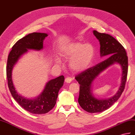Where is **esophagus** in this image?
I'll use <instances>...</instances> for the list:
<instances>
[{
    "instance_id": "obj_1",
    "label": "esophagus",
    "mask_w": 135,
    "mask_h": 135,
    "mask_svg": "<svg viewBox=\"0 0 135 135\" xmlns=\"http://www.w3.org/2000/svg\"><path fill=\"white\" fill-rule=\"evenodd\" d=\"M72 80H73V79H72L71 78H70V77H66V78H65V82H66V83H70L71 82Z\"/></svg>"
}]
</instances>
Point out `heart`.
<instances>
[{
	"label": "heart",
	"instance_id": "heart-1",
	"mask_svg": "<svg viewBox=\"0 0 135 135\" xmlns=\"http://www.w3.org/2000/svg\"><path fill=\"white\" fill-rule=\"evenodd\" d=\"M60 54L65 59H71L70 67L72 70L80 73L86 70L91 63L95 55V49L91 44L73 42L62 46ZM56 61L60 63L61 60L56 57Z\"/></svg>",
	"mask_w": 135,
	"mask_h": 135
}]
</instances>
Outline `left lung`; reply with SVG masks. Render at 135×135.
Segmentation results:
<instances>
[{
  "instance_id": "8db88e82",
  "label": "left lung",
  "mask_w": 135,
  "mask_h": 135,
  "mask_svg": "<svg viewBox=\"0 0 135 135\" xmlns=\"http://www.w3.org/2000/svg\"><path fill=\"white\" fill-rule=\"evenodd\" d=\"M94 35L100 44L101 57L108 56L105 60L83 71L75 77L80 84L78 102L83 110L89 113H98L107 110L120 98L125 88L128 74V56L121 44L110 35L93 31ZM115 63L120 65L122 68L120 86L115 95L108 99H97L92 93L93 80L98 75L110 65Z\"/></svg>"
}]
</instances>
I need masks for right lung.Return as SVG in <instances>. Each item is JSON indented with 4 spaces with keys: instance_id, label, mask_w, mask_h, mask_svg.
I'll return each instance as SVG.
<instances>
[{
    "instance_id": "1",
    "label": "right lung",
    "mask_w": 135,
    "mask_h": 135,
    "mask_svg": "<svg viewBox=\"0 0 135 135\" xmlns=\"http://www.w3.org/2000/svg\"><path fill=\"white\" fill-rule=\"evenodd\" d=\"M48 34L33 33L18 40L12 46L7 59L6 73L8 86L11 95L19 105L25 110L36 114H45L54 108L57 101L59 91L63 86V75L48 81L40 94L34 98H27L22 96L15 90L12 79V71L22 56L28 49L40 51L43 49V42Z\"/></svg>"
}]
</instances>
